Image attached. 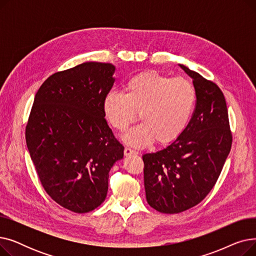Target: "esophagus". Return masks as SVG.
I'll return each mask as SVG.
<instances>
[{
    "instance_id": "obj_1",
    "label": "esophagus",
    "mask_w": 256,
    "mask_h": 256,
    "mask_svg": "<svg viewBox=\"0 0 256 256\" xmlns=\"http://www.w3.org/2000/svg\"><path fill=\"white\" fill-rule=\"evenodd\" d=\"M130 154H138V152L136 150H132L128 148V147H126V148H124V156H130Z\"/></svg>"
}]
</instances>
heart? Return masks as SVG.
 I'll use <instances>...</instances> for the list:
<instances>
[{
	"instance_id": "1",
	"label": "heart",
	"mask_w": 256,
	"mask_h": 256,
	"mask_svg": "<svg viewBox=\"0 0 256 256\" xmlns=\"http://www.w3.org/2000/svg\"><path fill=\"white\" fill-rule=\"evenodd\" d=\"M195 100V89L186 78L171 80L156 72H144L128 80L124 93H108L102 112L108 122L119 132H124L139 113L142 124L122 136L124 142L130 146L144 147L154 140L167 144L186 128Z\"/></svg>"
}]
</instances>
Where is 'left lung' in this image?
<instances>
[{"mask_svg": "<svg viewBox=\"0 0 256 256\" xmlns=\"http://www.w3.org/2000/svg\"><path fill=\"white\" fill-rule=\"evenodd\" d=\"M178 66L193 80L194 114L173 142L142 156L146 200L164 214L184 212L206 198L220 176L232 142L220 88L186 66Z\"/></svg>", "mask_w": 256, "mask_h": 256, "instance_id": "left-lung-1", "label": "left lung"}]
</instances>
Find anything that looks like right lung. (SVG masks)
Wrapping results in <instances>:
<instances>
[{"instance_id":"1","label":"right lung","mask_w":256,"mask_h":256,"mask_svg":"<svg viewBox=\"0 0 256 256\" xmlns=\"http://www.w3.org/2000/svg\"><path fill=\"white\" fill-rule=\"evenodd\" d=\"M116 67L86 62L50 76L37 91L26 142L46 193L61 206L88 212L106 197L109 172L124 158L102 112Z\"/></svg>"}]
</instances>
